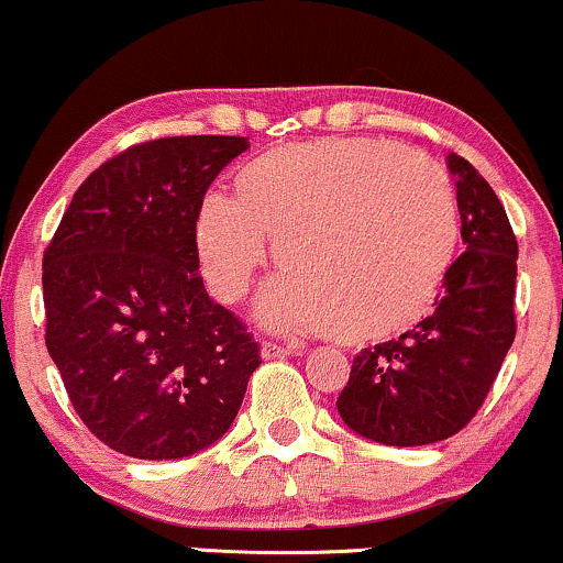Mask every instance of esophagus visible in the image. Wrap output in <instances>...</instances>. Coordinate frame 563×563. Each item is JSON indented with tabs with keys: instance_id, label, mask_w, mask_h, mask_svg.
Here are the masks:
<instances>
[{
	"instance_id": "esophagus-1",
	"label": "esophagus",
	"mask_w": 563,
	"mask_h": 563,
	"mask_svg": "<svg viewBox=\"0 0 563 563\" xmlns=\"http://www.w3.org/2000/svg\"><path fill=\"white\" fill-rule=\"evenodd\" d=\"M303 353V347H288V345H277V343H262V358H288V355H298Z\"/></svg>"
}]
</instances>
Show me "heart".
I'll return each mask as SVG.
<instances>
[{
	"label": "heart",
	"mask_w": 563,
	"mask_h": 563,
	"mask_svg": "<svg viewBox=\"0 0 563 563\" xmlns=\"http://www.w3.org/2000/svg\"><path fill=\"white\" fill-rule=\"evenodd\" d=\"M280 244L290 273L260 317L290 332H338L345 345L400 338L429 314L457 252L446 176L387 140L319 137L269 147L208 195L195 220L202 277L236 303Z\"/></svg>",
	"instance_id": "1"
}]
</instances>
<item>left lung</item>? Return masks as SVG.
Masks as SVG:
<instances>
[{
	"instance_id": "left-lung-1",
	"label": "left lung",
	"mask_w": 563,
	"mask_h": 563,
	"mask_svg": "<svg viewBox=\"0 0 563 563\" xmlns=\"http://www.w3.org/2000/svg\"><path fill=\"white\" fill-rule=\"evenodd\" d=\"M465 252L433 314L400 340L364 347L338 397L340 418L389 446L450 439L473 421L515 343L517 239L504 205L471 161L450 153Z\"/></svg>"
}]
</instances>
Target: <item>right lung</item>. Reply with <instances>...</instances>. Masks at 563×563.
I'll use <instances>...</instances> for the list:
<instances>
[{
  "label": "right lung",
  "mask_w": 563,
  "mask_h": 563,
  "mask_svg": "<svg viewBox=\"0 0 563 563\" xmlns=\"http://www.w3.org/2000/svg\"><path fill=\"white\" fill-rule=\"evenodd\" d=\"M246 137L140 142L75 191L44 252L46 347L77 416L113 452L189 457L231 429L262 364L199 277L195 220Z\"/></svg>",
  "instance_id": "obj_1"
}]
</instances>
